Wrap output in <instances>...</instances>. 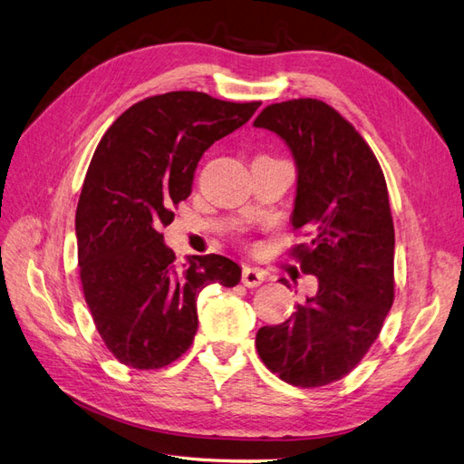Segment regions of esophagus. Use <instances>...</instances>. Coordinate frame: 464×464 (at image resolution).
I'll list each match as a JSON object with an SVG mask.
<instances>
[{"mask_svg":"<svg viewBox=\"0 0 464 464\" xmlns=\"http://www.w3.org/2000/svg\"><path fill=\"white\" fill-rule=\"evenodd\" d=\"M265 272L258 270V268H243V284L246 288H256L260 284L265 282Z\"/></svg>","mask_w":464,"mask_h":464,"instance_id":"esophagus-1","label":"esophagus"}]
</instances>
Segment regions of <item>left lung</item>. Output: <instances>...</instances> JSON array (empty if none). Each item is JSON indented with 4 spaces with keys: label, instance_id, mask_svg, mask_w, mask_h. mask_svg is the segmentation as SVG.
Listing matches in <instances>:
<instances>
[{
    "label": "left lung",
    "instance_id": "left-lung-1",
    "mask_svg": "<svg viewBox=\"0 0 464 464\" xmlns=\"http://www.w3.org/2000/svg\"><path fill=\"white\" fill-rule=\"evenodd\" d=\"M255 127L275 130L294 154L292 225L305 229L310 243L290 253L317 278V294L290 319L258 329L256 351L284 382L327 386L362 361L394 302V221L384 172L359 130L325 102L266 105Z\"/></svg>",
    "mask_w": 464,
    "mask_h": 464
}]
</instances>
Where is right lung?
<instances>
[{
    "mask_svg": "<svg viewBox=\"0 0 464 464\" xmlns=\"http://www.w3.org/2000/svg\"><path fill=\"white\" fill-rule=\"evenodd\" d=\"M258 105L169 92L130 105L102 137L76 208L78 266L93 324L119 362L169 366L192 345L199 292L239 284V265L221 255L178 268L160 231L192 192L201 154Z\"/></svg>",
    "mask_w": 464,
    "mask_h": 464,
    "instance_id": "obj_1",
    "label": "right lung"
}]
</instances>
